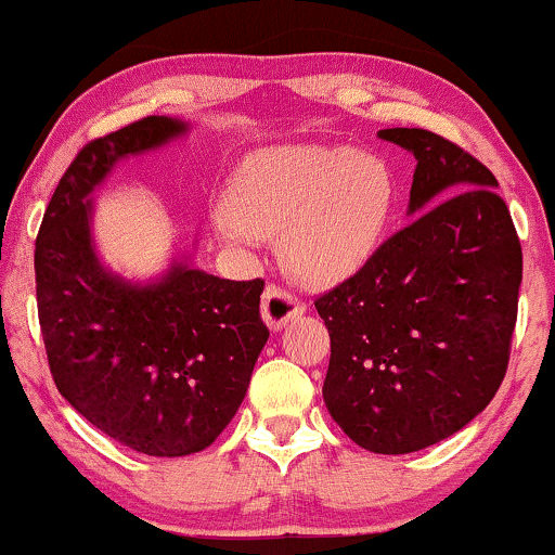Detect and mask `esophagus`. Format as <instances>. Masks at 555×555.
<instances>
[{"mask_svg": "<svg viewBox=\"0 0 555 555\" xmlns=\"http://www.w3.org/2000/svg\"><path fill=\"white\" fill-rule=\"evenodd\" d=\"M305 301H299L294 297L292 292L282 289V286H269V289L263 292V301H261V314H263V322L269 325L271 330H282L286 322L297 320L305 314Z\"/></svg>", "mask_w": 555, "mask_h": 555, "instance_id": "esophagus-1", "label": "esophagus"}]
</instances>
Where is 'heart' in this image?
Returning a JSON list of instances; mask_svg holds the SVG:
<instances>
[{"label": "heart", "instance_id": "heart-1", "mask_svg": "<svg viewBox=\"0 0 555 555\" xmlns=\"http://www.w3.org/2000/svg\"><path fill=\"white\" fill-rule=\"evenodd\" d=\"M395 207L387 164L348 145H279L237 168L215 225L230 243L279 237V256L307 284L353 276L376 254Z\"/></svg>", "mask_w": 555, "mask_h": 555}]
</instances>
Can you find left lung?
<instances>
[{"mask_svg": "<svg viewBox=\"0 0 555 555\" xmlns=\"http://www.w3.org/2000/svg\"><path fill=\"white\" fill-rule=\"evenodd\" d=\"M415 156L406 215L366 266L314 301L330 333L322 397L353 443L423 451L492 402L509 361L522 248L496 179L420 128L378 130Z\"/></svg>", "mask_w": 555, "mask_h": 555, "instance_id": "8db88e82", "label": "left lung"}]
</instances>
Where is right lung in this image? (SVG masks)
<instances>
[{
  "label": "right lung",
  "mask_w": 555,
  "mask_h": 555,
  "mask_svg": "<svg viewBox=\"0 0 555 555\" xmlns=\"http://www.w3.org/2000/svg\"><path fill=\"white\" fill-rule=\"evenodd\" d=\"M186 130L173 117H145L83 145L35 241L38 318L61 397L112 440L158 459L215 443L269 340L261 279L230 282L179 256L153 282H130L96 254L94 189L117 160Z\"/></svg>",
  "instance_id": "right-lung-1"
}]
</instances>
